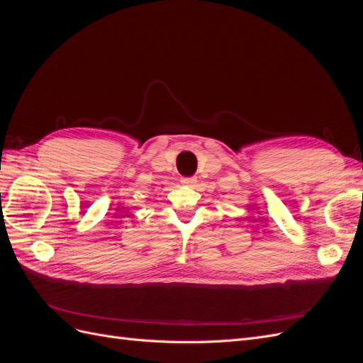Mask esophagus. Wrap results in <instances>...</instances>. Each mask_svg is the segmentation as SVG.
Listing matches in <instances>:
<instances>
[{
    "mask_svg": "<svg viewBox=\"0 0 363 363\" xmlns=\"http://www.w3.org/2000/svg\"><path fill=\"white\" fill-rule=\"evenodd\" d=\"M183 186H189V188H194V186L196 184V179L195 177H186V179H182L180 180Z\"/></svg>",
    "mask_w": 363,
    "mask_h": 363,
    "instance_id": "esophagus-1",
    "label": "esophagus"
}]
</instances>
